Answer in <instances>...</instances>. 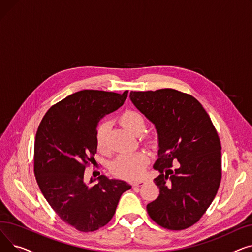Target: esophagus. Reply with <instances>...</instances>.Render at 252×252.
<instances>
[{
	"label": "esophagus",
	"instance_id": "esophagus-1",
	"mask_svg": "<svg viewBox=\"0 0 252 252\" xmlns=\"http://www.w3.org/2000/svg\"><path fill=\"white\" fill-rule=\"evenodd\" d=\"M146 181L145 180H140V181H137V182H135L134 184H133V186H135V187H139V186H141V185L143 184V183H145Z\"/></svg>",
	"mask_w": 252,
	"mask_h": 252
}]
</instances>
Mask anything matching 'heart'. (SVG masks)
Listing matches in <instances>:
<instances>
[{
  "instance_id": "obj_1",
  "label": "heart",
  "mask_w": 252,
  "mask_h": 252,
  "mask_svg": "<svg viewBox=\"0 0 252 252\" xmlns=\"http://www.w3.org/2000/svg\"><path fill=\"white\" fill-rule=\"evenodd\" d=\"M119 123L134 134L141 133L145 127V121L143 116L133 110L125 111L119 116ZM108 133L109 123L102 122L96 130L97 148L102 152H106L108 150ZM148 139L151 143L156 142V136L154 135L149 136ZM148 162L149 155L146 152L139 151L135 153H126L119 155L111 163L110 170L114 176L122 179L138 180L144 175Z\"/></svg>"
}]
</instances>
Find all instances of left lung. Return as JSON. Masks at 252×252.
I'll return each instance as SVG.
<instances>
[{
  "label": "left lung",
  "instance_id": "8db88e82",
  "mask_svg": "<svg viewBox=\"0 0 252 252\" xmlns=\"http://www.w3.org/2000/svg\"><path fill=\"white\" fill-rule=\"evenodd\" d=\"M131 102L151 121L159 139L154 179L159 196L147 205L160 227L185 230L201 219L221 180L220 141L203 106L174 89L134 92ZM177 162L173 168V163Z\"/></svg>",
  "mask_w": 252,
  "mask_h": 252
}]
</instances>
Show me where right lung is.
<instances>
[{"mask_svg":"<svg viewBox=\"0 0 252 252\" xmlns=\"http://www.w3.org/2000/svg\"><path fill=\"white\" fill-rule=\"evenodd\" d=\"M124 94L84 90L64 98L47 111L38 126L33 170L39 189L59 218L81 232H94L113 218L122 194L130 185L99 177L85 181L95 161L100 119L124 105Z\"/></svg>","mask_w":252,"mask_h":252,"instance_id":"obj_1","label":"right lung"}]
</instances>
